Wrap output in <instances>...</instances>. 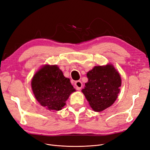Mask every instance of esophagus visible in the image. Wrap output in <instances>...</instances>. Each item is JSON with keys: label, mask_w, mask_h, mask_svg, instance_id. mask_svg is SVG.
I'll return each mask as SVG.
<instances>
[{"label": "esophagus", "mask_w": 150, "mask_h": 150, "mask_svg": "<svg viewBox=\"0 0 150 150\" xmlns=\"http://www.w3.org/2000/svg\"><path fill=\"white\" fill-rule=\"evenodd\" d=\"M75 87L76 88V89L78 90H80L81 89V88H82L83 84H82L81 81H76L75 83Z\"/></svg>", "instance_id": "esophagus-1"}]
</instances>
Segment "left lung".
Listing matches in <instances>:
<instances>
[{"mask_svg": "<svg viewBox=\"0 0 150 150\" xmlns=\"http://www.w3.org/2000/svg\"><path fill=\"white\" fill-rule=\"evenodd\" d=\"M88 81L82 93L95 112H102L111 106L118 97L121 79L113 65L95 66L87 73Z\"/></svg>", "mask_w": 150, "mask_h": 150, "instance_id": "left-lung-1", "label": "left lung"}]
</instances>
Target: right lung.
<instances>
[{
    "mask_svg": "<svg viewBox=\"0 0 150 150\" xmlns=\"http://www.w3.org/2000/svg\"><path fill=\"white\" fill-rule=\"evenodd\" d=\"M32 91L40 105L59 111L75 89L56 65H46L37 71L31 81Z\"/></svg>",
    "mask_w": 150,
    "mask_h": 150,
    "instance_id": "add662e5",
    "label": "right lung"
}]
</instances>
